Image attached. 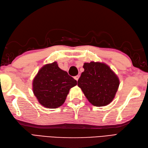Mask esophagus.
Listing matches in <instances>:
<instances>
[{"label":"esophagus","mask_w":148,"mask_h":148,"mask_svg":"<svg viewBox=\"0 0 148 148\" xmlns=\"http://www.w3.org/2000/svg\"><path fill=\"white\" fill-rule=\"evenodd\" d=\"M79 77H80V75H77V76H75V77H74V78L75 79V80H76L77 81H78V78H79Z\"/></svg>","instance_id":"esophagus-1"}]
</instances>
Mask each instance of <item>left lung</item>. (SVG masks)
Returning <instances> with one entry per match:
<instances>
[{
	"label": "left lung",
	"instance_id": "1",
	"mask_svg": "<svg viewBox=\"0 0 148 148\" xmlns=\"http://www.w3.org/2000/svg\"><path fill=\"white\" fill-rule=\"evenodd\" d=\"M84 71L78 80V86L93 106H106L113 99L119 86V79L106 63H85Z\"/></svg>",
	"mask_w": 148,
	"mask_h": 148
}]
</instances>
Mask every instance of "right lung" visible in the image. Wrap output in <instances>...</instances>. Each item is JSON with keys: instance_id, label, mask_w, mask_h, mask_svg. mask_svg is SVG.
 <instances>
[{"instance_id": "obj_1", "label": "right lung", "mask_w": 148, "mask_h": 148, "mask_svg": "<svg viewBox=\"0 0 148 148\" xmlns=\"http://www.w3.org/2000/svg\"><path fill=\"white\" fill-rule=\"evenodd\" d=\"M77 84L57 62L43 66L32 82V90L39 103L46 108L56 109L65 101L70 89Z\"/></svg>"}]
</instances>
